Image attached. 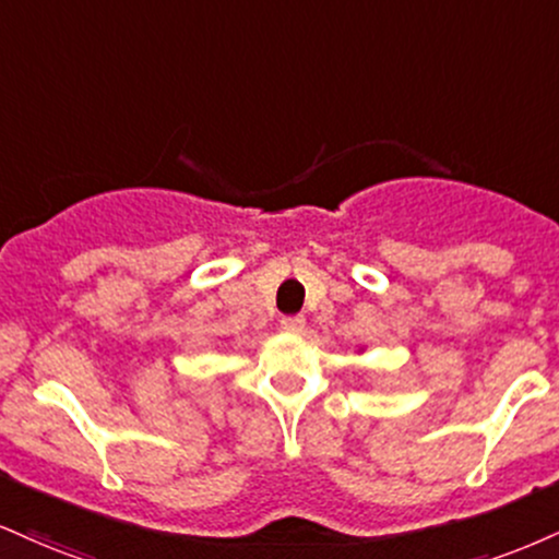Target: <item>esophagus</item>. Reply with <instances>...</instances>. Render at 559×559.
Returning a JSON list of instances; mask_svg holds the SVG:
<instances>
[{
    "mask_svg": "<svg viewBox=\"0 0 559 559\" xmlns=\"http://www.w3.org/2000/svg\"><path fill=\"white\" fill-rule=\"evenodd\" d=\"M281 328H284L286 333H301L305 331V318H301V314H288V318L281 320Z\"/></svg>",
    "mask_w": 559,
    "mask_h": 559,
    "instance_id": "obj_1",
    "label": "esophagus"
}]
</instances>
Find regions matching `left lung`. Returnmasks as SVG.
<instances>
[{"label":"left lung","instance_id":"left-lung-1","mask_svg":"<svg viewBox=\"0 0 559 559\" xmlns=\"http://www.w3.org/2000/svg\"><path fill=\"white\" fill-rule=\"evenodd\" d=\"M361 352H365V346H359V354H361Z\"/></svg>","mask_w":559,"mask_h":559}]
</instances>
